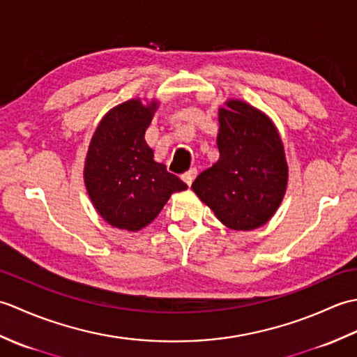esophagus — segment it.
Listing matches in <instances>:
<instances>
[{"label": "esophagus", "instance_id": "esophagus-1", "mask_svg": "<svg viewBox=\"0 0 357 357\" xmlns=\"http://www.w3.org/2000/svg\"><path fill=\"white\" fill-rule=\"evenodd\" d=\"M196 174H198V170L190 169L188 172H185L181 178H183V181H184L187 185H192V183H193L195 178H196Z\"/></svg>", "mask_w": 357, "mask_h": 357}]
</instances>
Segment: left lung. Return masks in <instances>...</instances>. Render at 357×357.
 Instances as JSON below:
<instances>
[{
	"label": "left lung",
	"mask_w": 357,
	"mask_h": 357,
	"mask_svg": "<svg viewBox=\"0 0 357 357\" xmlns=\"http://www.w3.org/2000/svg\"><path fill=\"white\" fill-rule=\"evenodd\" d=\"M219 110V161L192 188L233 230H253L275 215L284 198L288 167L276 127L238 100Z\"/></svg>",
	"instance_id": "1"
}]
</instances>
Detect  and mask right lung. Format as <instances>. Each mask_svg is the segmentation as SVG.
Returning <instances> with one entry per match:
<instances>
[{"label": "right lung", "instance_id": "add662e5", "mask_svg": "<svg viewBox=\"0 0 357 357\" xmlns=\"http://www.w3.org/2000/svg\"><path fill=\"white\" fill-rule=\"evenodd\" d=\"M156 104L130 100L112 109L98 126L86 158L84 181L98 213L110 225L136 231L149 225L170 195L185 190L176 174L153 161L144 133Z\"/></svg>", "mask_w": 357, "mask_h": 357}]
</instances>
